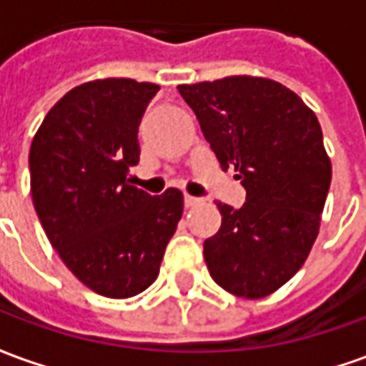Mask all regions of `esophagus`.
<instances>
[{"label": "esophagus", "instance_id": "34e87169", "mask_svg": "<svg viewBox=\"0 0 366 366\" xmlns=\"http://www.w3.org/2000/svg\"><path fill=\"white\" fill-rule=\"evenodd\" d=\"M184 204H186V207H196L202 204V199L194 198V196H190V194H186V196H184Z\"/></svg>", "mask_w": 366, "mask_h": 366}]
</instances>
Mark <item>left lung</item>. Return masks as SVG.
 <instances>
[{
  "label": "left lung",
  "instance_id": "1",
  "mask_svg": "<svg viewBox=\"0 0 366 366\" xmlns=\"http://www.w3.org/2000/svg\"><path fill=\"white\" fill-rule=\"evenodd\" d=\"M222 170H235L243 207L217 202L222 227L206 239L207 269L223 290L264 298L296 274L314 247L331 184L315 113L298 94L259 76L180 84Z\"/></svg>",
  "mask_w": 366,
  "mask_h": 366
}]
</instances>
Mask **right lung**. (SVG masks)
<instances>
[{"label": "right lung", "mask_w": 366, "mask_h": 366, "mask_svg": "<svg viewBox=\"0 0 366 366\" xmlns=\"http://www.w3.org/2000/svg\"><path fill=\"white\" fill-rule=\"evenodd\" d=\"M159 88L131 78L80 84L52 105L31 143V196L44 233L70 272L105 298H131L157 280L182 217V192L149 196L127 178Z\"/></svg>", "instance_id": "add662e5"}]
</instances>
